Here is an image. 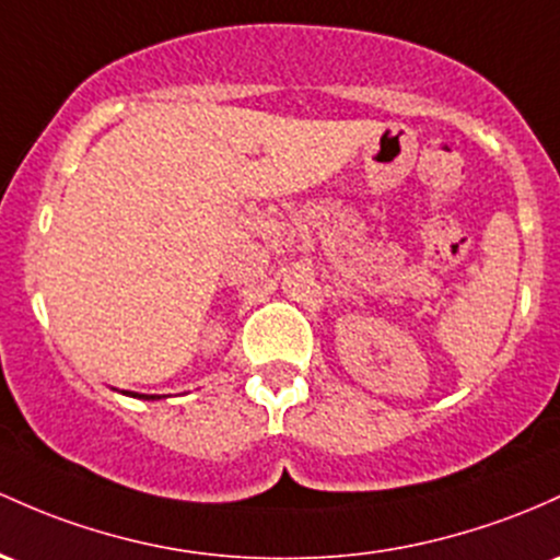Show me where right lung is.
<instances>
[{
	"label": "right lung",
	"mask_w": 560,
	"mask_h": 560,
	"mask_svg": "<svg viewBox=\"0 0 560 560\" xmlns=\"http://www.w3.org/2000/svg\"><path fill=\"white\" fill-rule=\"evenodd\" d=\"M127 393V390H125ZM127 396H138V398H145V401H156V398L162 396H149V393H127Z\"/></svg>",
	"instance_id": "obj_1"
}]
</instances>
